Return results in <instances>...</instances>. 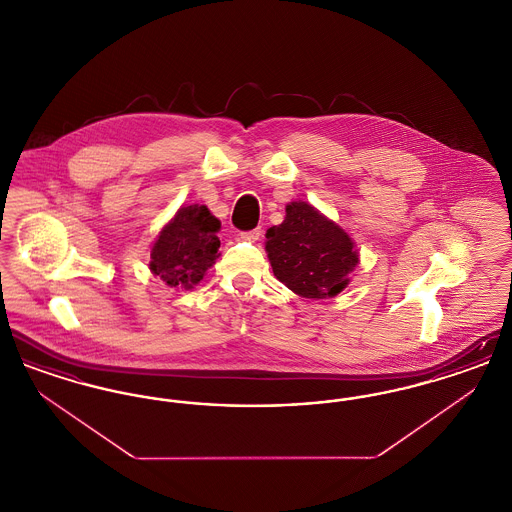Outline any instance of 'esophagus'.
<instances>
[{"instance_id": "obj_1", "label": "esophagus", "mask_w": 512, "mask_h": 512, "mask_svg": "<svg viewBox=\"0 0 512 512\" xmlns=\"http://www.w3.org/2000/svg\"><path fill=\"white\" fill-rule=\"evenodd\" d=\"M261 236H263V230H261V228H255V230H249V232H242V234H240V238H242L244 242H257Z\"/></svg>"}]
</instances>
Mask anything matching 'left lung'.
<instances>
[{"instance_id": "1", "label": "left lung", "mask_w": 512, "mask_h": 512, "mask_svg": "<svg viewBox=\"0 0 512 512\" xmlns=\"http://www.w3.org/2000/svg\"><path fill=\"white\" fill-rule=\"evenodd\" d=\"M274 276L307 299L334 297L349 284L359 253L349 234L307 201L286 205V219L267 230Z\"/></svg>"}]
</instances>
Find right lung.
<instances>
[{
  "label": "right lung",
  "instance_id": "obj_1",
  "mask_svg": "<svg viewBox=\"0 0 512 512\" xmlns=\"http://www.w3.org/2000/svg\"><path fill=\"white\" fill-rule=\"evenodd\" d=\"M220 220L205 205L180 207L151 247L149 268L169 288L199 284L219 257Z\"/></svg>",
  "mask_w": 512,
  "mask_h": 512
}]
</instances>
